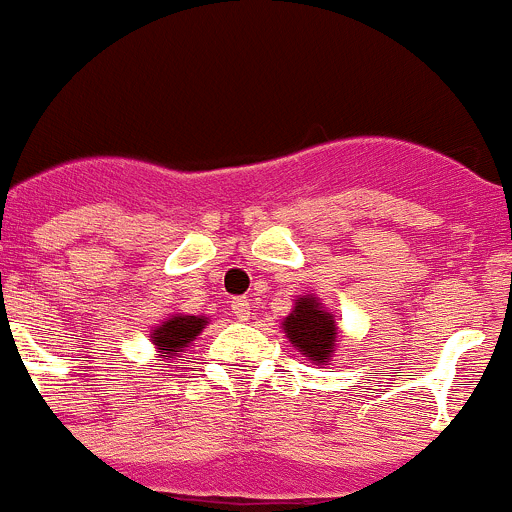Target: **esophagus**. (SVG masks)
<instances>
[{
  "mask_svg": "<svg viewBox=\"0 0 512 512\" xmlns=\"http://www.w3.org/2000/svg\"><path fill=\"white\" fill-rule=\"evenodd\" d=\"M231 313L236 315V320H249L251 318V303L246 298H234L231 300Z\"/></svg>",
  "mask_w": 512,
  "mask_h": 512,
  "instance_id": "esophagus-1",
  "label": "esophagus"
}]
</instances>
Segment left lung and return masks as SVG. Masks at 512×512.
I'll return each instance as SVG.
<instances>
[{"label": "left lung", "mask_w": 512, "mask_h": 512, "mask_svg": "<svg viewBox=\"0 0 512 512\" xmlns=\"http://www.w3.org/2000/svg\"><path fill=\"white\" fill-rule=\"evenodd\" d=\"M283 330L293 345L313 362L328 360L335 347L337 328L333 315L325 313L318 300L308 295L295 303L293 313L283 320Z\"/></svg>", "instance_id": "left-lung-1"}]
</instances>
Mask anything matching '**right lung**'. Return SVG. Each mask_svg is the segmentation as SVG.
<instances>
[{"label": "right lung", "mask_w": 512, "mask_h": 512, "mask_svg": "<svg viewBox=\"0 0 512 512\" xmlns=\"http://www.w3.org/2000/svg\"><path fill=\"white\" fill-rule=\"evenodd\" d=\"M204 325H207V320L197 318V315H175L152 333V342L157 345V350H162V357L167 360V357L179 355L182 347H187L194 337L202 333Z\"/></svg>", "instance_id": "add662e5"}]
</instances>
